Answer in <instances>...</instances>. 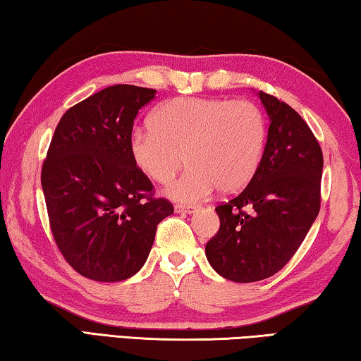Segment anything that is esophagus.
Segmentation results:
<instances>
[{"instance_id":"34e87169","label":"esophagus","mask_w":361,"mask_h":361,"mask_svg":"<svg viewBox=\"0 0 361 361\" xmlns=\"http://www.w3.org/2000/svg\"><path fill=\"white\" fill-rule=\"evenodd\" d=\"M175 212L176 213H188V215H192L194 212H197V207L195 205H175Z\"/></svg>"}]
</instances>
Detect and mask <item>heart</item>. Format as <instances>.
<instances>
[{
	"mask_svg": "<svg viewBox=\"0 0 361 361\" xmlns=\"http://www.w3.org/2000/svg\"><path fill=\"white\" fill-rule=\"evenodd\" d=\"M151 129L132 133L129 151L138 170L166 185L189 164L166 194L178 202H199L218 188L237 192L253 178L264 152L267 126L247 100L178 97L154 109Z\"/></svg>",
	"mask_w": 361,
	"mask_h": 361,
	"instance_id": "heart-1",
	"label": "heart"
}]
</instances>
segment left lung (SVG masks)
I'll use <instances>...</instances> for the list:
<instances>
[{
	"label": "left lung",
	"instance_id": "obj_1",
	"mask_svg": "<svg viewBox=\"0 0 361 361\" xmlns=\"http://www.w3.org/2000/svg\"><path fill=\"white\" fill-rule=\"evenodd\" d=\"M256 95L271 122L259 167L237 197L216 207L219 231L205 245L210 266L237 283L279 272L320 212L319 142L291 106L261 90Z\"/></svg>",
	"mask_w": 361,
	"mask_h": 361
}]
</instances>
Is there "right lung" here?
Listing matches in <instances>:
<instances>
[{"label": "right lung", "instance_id": "obj_1", "mask_svg": "<svg viewBox=\"0 0 361 361\" xmlns=\"http://www.w3.org/2000/svg\"><path fill=\"white\" fill-rule=\"evenodd\" d=\"M154 97L129 84L90 95L62 116L42 164L54 239L68 264L95 282L135 276L157 224L173 213L169 200L152 199L129 151L133 121Z\"/></svg>", "mask_w": 361, "mask_h": 361}]
</instances>
